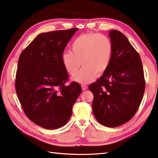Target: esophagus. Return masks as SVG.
Instances as JSON below:
<instances>
[{"mask_svg": "<svg viewBox=\"0 0 158 158\" xmlns=\"http://www.w3.org/2000/svg\"><path fill=\"white\" fill-rule=\"evenodd\" d=\"M81 88H82V90H85L88 88V87H87V85H85L84 84H82L81 85Z\"/></svg>", "mask_w": 158, "mask_h": 158, "instance_id": "esophagus-1", "label": "esophagus"}]
</instances>
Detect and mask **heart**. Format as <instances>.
<instances>
[{"label":"heart","instance_id":"heart-1","mask_svg":"<svg viewBox=\"0 0 158 158\" xmlns=\"http://www.w3.org/2000/svg\"><path fill=\"white\" fill-rule=\"evenodd\" d=\"M113 44L107 36L89 32L81 34L71 44V51L61 54V62L65 71L74 76L82 64L83 68L73 79L81 84L88 83L101 76L110 65Z\"/></svg>","mask_w":158,"mask_h":158}]
</instances>
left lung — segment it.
<instances>
[{"mask_svg":"<svg viewBox=\"0 0 158 158\" xmlns=\"http://www.w3.org/2000/svg\"><path fill=\"white\" fill-rule=\"evenodd\" d=\"M113 44L110 65L96 82L89 85L93 93V111L100 124L117 127L128 122L141 104L145 80L140 56L119 31L109 33Z\"/></svg>","mask_w":158,"mask_h":158,"instance_id":"left-lung-1","label":"left lung"}]
</instances>
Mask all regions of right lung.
Here are the masks:
<instances>
[{
  "instance_id": "obj_1",
  "label": "right lung",
  "mask_w": 158,
  "mask_h": 158,
  "mask_svg": "<svg viewBox=\"0 0 158 158\" xmlns=\"http://www.w3.org/2000/svg\"><path fill=\"white\" fill-rule=\"evenodd\" d=\"M78 28L41 33L19 56L15 88L25 114L47 129L62 127L81 93L77 82L65 85L68 74L61 54Z\"/></svg>"
}]
</instances>
